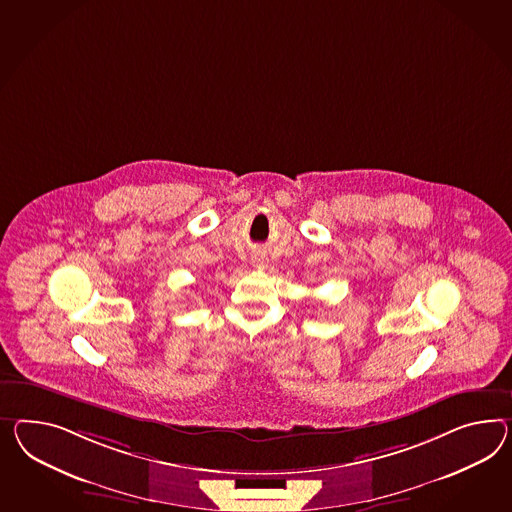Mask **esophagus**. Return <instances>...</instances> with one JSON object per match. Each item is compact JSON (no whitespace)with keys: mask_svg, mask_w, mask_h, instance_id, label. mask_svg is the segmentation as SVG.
I'll use <instances>...</instances> for the list:
<instances>
[{"mask_svg":"<svg viewBox=\"0 0 512 512\" xmlns=\"http://www.w3.org/2000/svg\"><path fill=\"white\" fill-rule=\"evenodd\" d=\"M256 265H258V267H263V262H258Z\"/></svg>","mask_w":512,"mask_h":512,"instance_id":"obj_1","label":"esophagus"}]
</instances>
